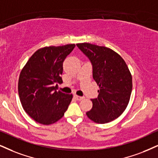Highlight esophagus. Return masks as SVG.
I'll return each mask as SVG.
<instances>
[{"instance_id": "esophagus-1", "label": "esophagus", "mask_w": 158, "mask_h": 158, "mask_svg": "<svg viewBox=\"0 0 158 158\" xmlns=\"http://www.w3.org/2000/svg\"><path fill=\"white\" fill-rule=\"evenodd\" d=\"M75 99L77 100H83V99H84V97H83L77 96V95H75Z\"/></svg>"}]
</instances>
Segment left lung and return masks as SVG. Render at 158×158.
<instances>
[{
    "mask_svg": "<svg viewBox=\"0 0 158 158\" xmlns=\"http://www.w3.org/2000/svg\"><path fill=\"white\" fill-rule=\"evenodd\" d=\"M76 45L92 65L93 78L100 87L98 97L86 112L93 122L105 124L118 118L129 103L133 88L132 75L121 56L110 48L89 43Z\"/></svg>",
    "mask_w": 158,
    "mask_h": 158,
    "instance_id": "1",
    "label": "left lung"
}]
</instances>
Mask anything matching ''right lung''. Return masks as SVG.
Here are the masks:
<instances>
[{"instance_id": "1", "label": "right lung", "mask_w": 158, "mask_h": 158, "mask_svg": "<svg viewBox=\"0 0 158 158\" xmlns=\"http://www.w3.org/2000/svg\"><path fill=\"white\" fill-rule=\"evenodd\" d=\"M75 47L70 44L41 48L21 71L19 100L25 111L39 123H55L63 117L71 102L73 94L57 91V83H62L63 62Z\"/></svg>"}]
</instances>
